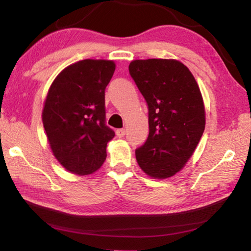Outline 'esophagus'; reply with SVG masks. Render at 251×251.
Wrapping results in <instances>:
<instances>
[{
	"label": "esophagus",
	"instance_id": "34e87169",
	"mask_svg": "<svg viewBox=\"0 0 251 251\" xmlns=\"http://www.w3.org/2000/svg\"><path fill=\"white\" fill-rule=\"evenodd\" d=\"M125 133H126V130L124 129V128H120V129H117L116 130V135H117V137H124L125 136Z\"/></svg>",
	"mask_w": 251,
	"mask_h": 251
}]
</instances>
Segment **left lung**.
Returning <instances> with one entry per match:
<instances>
[{"mask_svg":"<svg viewBox=\"0 0 251 251\" xmlns=\"http://www.w3.org/2000/svg\"><path fill=\"white\" fill-rule=\"evenodd\" d=\"M128 69L148 105L150 135L135 151L136 160L150 177L169 178L184 168L205 130L201 90L177 59H135Z\"/></svg>","mask_w":251,"mask_h":251,"instance_id":"obj_1","label":"left lung"}]
</instances>
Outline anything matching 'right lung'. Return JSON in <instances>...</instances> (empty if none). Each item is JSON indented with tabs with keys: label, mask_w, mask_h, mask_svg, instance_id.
I'll return each instance as SVG.
<instances>
[{
	"label": "right lung",
	"mask_w": 251,
	"mask_h": 251,
	"mask_svg": "<svg viewBox=\"0 0 251 251\" xmlns=\"http://www.w3.org/2000/svg\"><path fill=\"white\" fill-rule=\"evenodd\" d=\"M115 67L114 61L83 59L50 85L42 121L53 155L70 173L90 175L106 159L115 133L105 124V88Z\"/></svg>",
	"instance_id": "obj_1"
}]
</instances>
